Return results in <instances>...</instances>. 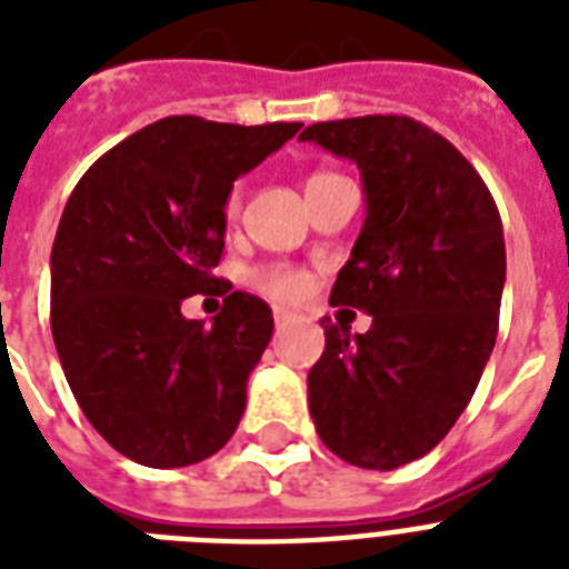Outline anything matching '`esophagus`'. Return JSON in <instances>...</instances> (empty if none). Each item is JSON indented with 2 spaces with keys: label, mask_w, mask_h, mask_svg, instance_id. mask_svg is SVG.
<instances>
[{
  "label": "esophagus",
  "mask_w": 569,
  "mask_h": 569,
  "mask_svg": "<svg viewBox=\"0 0 569 569\" xmlns=\"http://www.w3.org/2000/svg\"><path fill=\"white\" fill-rule=\"evenodd\" d=\"M292 319H295L292 312L283 310V307H274V325H277V328H283V325H289Z\"/></svg>",
  "instance_id": "1"
}]
</instances>
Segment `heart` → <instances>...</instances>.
Returning a JSON list of instances; mask_svg holds the SVG:
<instances>
[{
    "instance_id": "b5f03b06",
    "label": "heart",
    "mask_w": 569,
    "mask_h": 569,
    "mask_svg": "<svg viewBox=\"0 0 569 569\" xmlns=\"http://www.w3.org/2000/svg\"><path fill=\"white\" fill-rule=\"evenodd\" d=\"M337 173H312L310 182L307 186H316V182H325V180H333ZM241 186H232L230 194H227V203H223V212L230 214H239L241 209ZM257 286L262 289L266 295H271V298H280V301H295V298H301L303 292H307V277L301 274V271H292V268H283V266H271V268H262V271H257Z\"/></svg>"
}]
</instances>
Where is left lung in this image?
<instances>
[{
	"label": "left lung",
	"instance_id": "left-lung-1",
	"mask_svg": "<svg viewBox=\"0 0 569 569\" xmlns=\"http://www.w3.org/2000/svg\"><path fill=\"white\" fill-rule=\"evenodd\" d=\"M301 141L360 168L366 221L330 303L372 316L355 333L321 319L310 416L337 458L398 469L458 422L499 333L502 218L478 171L405 114L312 123Z\"/></svg>",
	"mask_w": 569,
	"mask_h": 569
}]
</instances>
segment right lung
Listing matches in <instances>:
<instances>
[{"label":"right lung","instance_id":"obj_1","mask_svg":"<svg viewBox=\"0 0 569 569\" xmlns=\"http://www.w3.org/2000/svg\"><path fill=\"white\" fill-rule=\"evenodd\" d=\"M298 129L164 118L100 156L67 200L49 259L52 339L88 422L136 463H200L239 428L274 319L212 274L223 203ZM206 291L224 295L209 329L179 310Z\"/></svg>","mask_w":569,"mask_h":569}]
</instances>
